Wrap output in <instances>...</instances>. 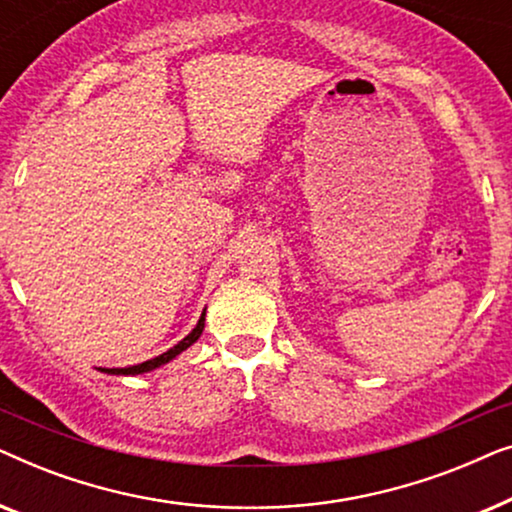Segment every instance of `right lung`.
<instances>
[{
    "label": "right lung",
    "instance_id": "add662e5",
    "mask_svg": "<svg viewBox=\"0 0 512 512\" xmlns=\"http://www.w3.org/2000/svg\"><path fill=\"white\" fill-rule=\"evenodd\" d=\"M202 331H205V310H202L198 324H195L193 331L188 333L184 340L177 342V345H174L172 349H167V352L156 356V359L144 361V363H137V366H130V368H100V370H102V373H107V375H142V373H149V370H156V368H160V366H165V363H170V361L174 359V356H179L181 352H184V349L191 347L193 342L200 338Z\"/></svg>",
    "mask_w": 512,
    "mask_h": 512
}]
</instances>
